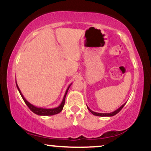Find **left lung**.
I'll list each match as a JSON object with an SVG mask.
<instances>
[{"label":"left lung","instance_id":"obj_1","mask_svg":"<svg viewBox=\"0 0 151 151\" xmlns=\"http://www.w3.org/2000/svg\"><path fill=\"white\" fill-rule=\"evenodd\" d=\"M126 104V102L125 103V104H123V105H122L121 106H120L119 108L118 109H116V111H113V112H111V113H106V114H102V113H97V112H95V111H92L91 109H89V107H88L87 106V108H88V109L89 110V111L91 112V114H93V115H95V116H109H109H114V115H116V114H117L118 112L120 111H121L122 109H123V107L124 106H125V104Z\"/></svg>","mask_w":151,"mask_h":151}]
</instances>
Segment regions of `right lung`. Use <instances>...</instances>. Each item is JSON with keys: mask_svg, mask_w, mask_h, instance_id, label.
<instances>
[{"mask_svg": "<svg viewBox=\"0 0 151 151\" xmlns=\"http://www.w3.org/2000/svg\"><path fill=\"white\" fill-rule=\"evenodd\" d=\"M16 85H17V89H18L19 92V93H20L21 96L22 97L23 100H24L25 103L26 104V105L28 106V108H29L33 112V113H35V114H37V115H39V116H53V115H55V114L60 113V112L63 110V106L65 104V101L66 95H67V93H68V90H69L70 86L72 85V83L69 86H68V88H67L65 93V95L63 97V99L62 102L60 103V105H59L58 106H57V107H56V108H53V109H46V108L37 107V106H35L33 105L32 104H30V102H28V101L25 99L24 95H22V92H21L19 88L18 85H17V81H16Z\"/></svg>", "mask_w": 151, "mask_h": 151, "instance_id": "1", "label": "right lung"}]
</instances>
